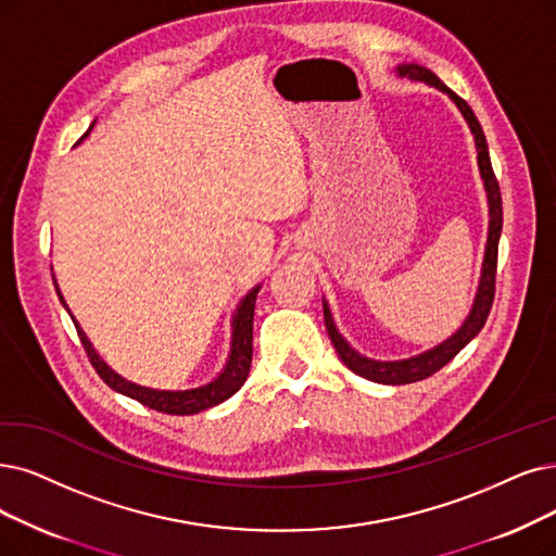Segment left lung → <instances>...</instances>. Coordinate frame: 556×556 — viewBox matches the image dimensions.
Returning <instances> with one entry per match:
<instances>
[{"label":"left lung","instance_id":"left-lung-1","mask_svg":"<svg viewBox=\"0 0 556 556\" xmlns=\"http://www.w3.org/2000/svg\"><path fill=\"white\" fill-rule=\"evenodd\" d=\"M399 75H408L410 79H419L427 81L440 91H445L452 96V100L458 104L460 114L468 121L472 135H475V143H477V154H479V170L483 177V185L488 191V205H491V228H488V243H485V257H483V271H481V282H479V292L472 305L470 317L465 319V324L460 326V330L456 336H452L447 342H442L440 346L417 355V358L410 361H399V363H376L365 358V355L355 353L346 340L340 336L336 324H332L330 309L324 303V321H326V330L328 338L336 346L340 361L353 371L363 376L367 381L374 383H386V386H404V383H415V381H425L429 376H433L435 371H440L450 361H454V355L468 344L477 332L483 328L488 315H491V307L495 301V276H497V247H500V232H502V193H500V182L493 173V164H491V154H488V143L483 137V129L475 116V111L470 109V104L465 102L463 98H458L454 91L442 84L431 71L421 68V65H402L399 68Z\"/></svg>","mask_w":556,"mask_h":556}]
</instances>
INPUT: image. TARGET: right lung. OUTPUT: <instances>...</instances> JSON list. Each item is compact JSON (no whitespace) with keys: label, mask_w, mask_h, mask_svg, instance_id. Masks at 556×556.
I'll return each mask as SVG.
<instances>
[{"label":"right lung","mask_w":556,"mask_h":556,"mask_svg":"<svg viewBox=\"0 0 556 556\" xmlns=\"http://www.w3.org/2000/svg\"><path fill=\"white\" fill-rule=\"evenodd\" d=\"M86 135H88V131H86ZM257 290H260V287H255L253 292H249L247 299H243L241 305L237 307V315H235V321H232V326H235V330H232V349H230V361H228L226 369L220 371V376H218L216 381H212V383H207L203 388H195V390H185V392L150 390V388H141V386H135V383L121 379L116 371H111L100 361V355L96 353L91 342L86 340L79 324L75 319L73 321H75L77 336L81 340V346H84V351L88 355V361H91L93 369L100 374V379L111 390H116V392H121V394H125L129 399H137L139 404H143V406H148L152 410L166 413V415H195V413L207 410V408H212V406H216L220 402H226V399H230L243 386V381H247V376L251 371V361H253V313H255ZM59 299L65 305L61 292H59Z\"/></svg>","instance_id":"obj_1"}]
</instances>
